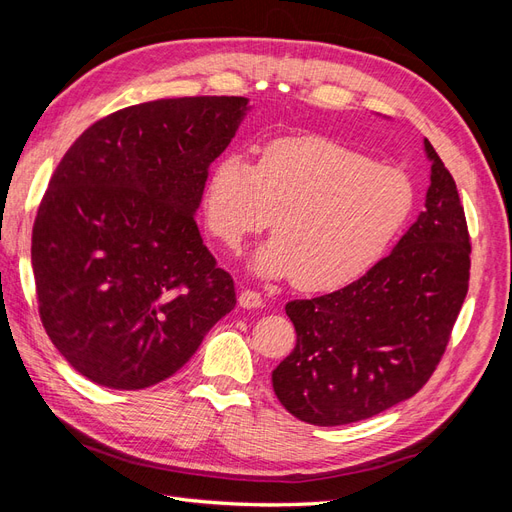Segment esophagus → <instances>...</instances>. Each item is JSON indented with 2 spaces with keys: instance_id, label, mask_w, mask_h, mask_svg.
<instances>
[{
  "instance_id": "obj_1",
  "label": "esophagus",
  "mask_w": 512,
  "mask_h": 512,
  "mask_svg": "<svg viewBox=\"0 0 512 512\" xmlns=\"http://www.w3.org/2000/svg\"><path fill=\"white\" fill-rule=\"evenodd\" d=\"M239 305L245 307V309H256V307H262V294L252 290V288H245L241 294H239Z\"/></svg>"
}]
</instances>
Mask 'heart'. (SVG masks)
I'll list each match as a JSON object with an SVG mask.
<instances>
[{"instance_id":"heart-1","label":"heart","mask_w":512,"mask_h":512,"mask_svg":"<svg viewBox=\"0 0 512 512\" xmlns=\"http://www.w3.org/2000/svg\"><path fill=\"white\" fill-rule=\"evenodd\" d=\"M414 207L416 190L404 170L324 136L280 138L262 149L258 164L228 151L205 188L213 237L237 252L273 218L275 237L258 247L252 269L292 275L309 292L344 288L378 265Z\"/></svg>"}]
</instances>
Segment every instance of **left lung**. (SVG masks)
Wrapping results in <instances>:
<instances>
[{
	"instance_id": "left-lung-1",
	"label": "left lung",
	"mask_w": 512,
	"mask_h": 512,
	"mask_svg": "<svg viewBox=\"0 0 512 512\" xmlns=\"http://www.w3.org/2000/svg\"><path fill=\"white\" fill-rule=\"evenodd\" d=\"M425 211L359 280L290 301L297 346L273 369L282 406L335 427L376 416L423 389L438 367L470 280V235L457 185L425 138Z\"/></svg>"
}]
</instances>
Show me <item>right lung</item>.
<instances>
[{
	"mask_svg": "<svg viewBox=\"0 0 512 512\" xmlns=\"http://www.w3.org/2000/svg\"><path fill=\"white\" fill-rule=\"evenodd\" d=\"M250 100L121 108L61 158L32 235L40 318L91 382L138 391L179 371L237 303L194 213Z\"/></svg>",
	"mask_w": 512,
	"mask_h": 512,
	"instance_id": "add662e5",
	"label": "right lung"
}]
</instances>
